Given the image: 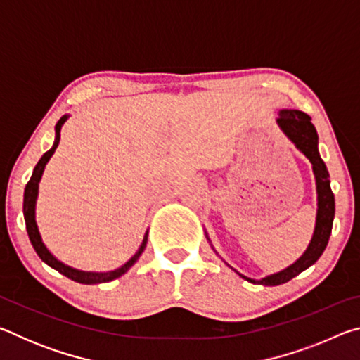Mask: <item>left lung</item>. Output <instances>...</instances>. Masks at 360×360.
Masks as SVG:
<instances>
[{
	"mask_svg": "<svg viewBox=\"0 0 360 360\" xmlns=\"http://www.w3.org/2000/svg\"><path fill=\"white\" fill-rule=\"evenodd\" d=\"M278 124L284 130L295 146L300 149L308 160L313 163V172L316 174V184H318V217H316V229L313 240L304 254L298 259L294 265H290L285 270L271 275L268 278L255 281V279H248L251 283H260L265 285H278L283 283H288L289 279L297 276L298 273L307 270L311 266L316 260L321 257L324 249L330 238L332 225H333V216H335V198L333 192L330 188V181H328V172L326 168V163L322 162L318 152V133H316L314 125L311 124V117L302 111H295V109H283L279 112Z\"/></svg>",
	"mask_w": 360,
	"mask_h": 360,
	"instance_id": "left-lung-1",
	"label": "left lung"
}]
</instances>
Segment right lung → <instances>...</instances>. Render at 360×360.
I'll return each mask as SVG.
<instances>
[{
	"instance_id": "add662e5",
	"label": "right lung",
	"mask_w": 360,
	"mask_h": 360,
	"mask_svg": "<svg viewBox=\"0 0 360 360\" xmlns=\"http://www.w3.org/2000/svg\"><path fill=\"white\" fill-rule=\"evenodd\" d=\"M68 119V115H63L62 119L57 122L56 125V143H53V148L51 150H47L44 155L41 157V160L36 163V167L33 169V174L30 181L27 182V187H25V192H23V217H25V225H27V231H28V238L32 241V245L34 248L36 254L39 255L42 262H46L49 266L56 268L57 271L62 273L66 278L72 279V281L76 283H81V284H98V283H108V281H112V279L119 278L124 275V273L129 270V268L135 264L138 260L139 255L144 251L146 248V243H148V233L144 235V240H143V245L141 248L138 249V252L133 255V257L127 262L125 265H122L120 268L114 271H108V273H89V271H79L75 270V268H71L68 265L62 264V262H58L53 255L47 251V248L44 246V243L41 240V235L38 231V225H36L34 221V202H36V197H38V184H39V179L42 176V172H44V167L46 163L49 162V158L52 157L53 152H56L57 146L60 143V133H62V127Z\"/></svg>"
}]
</instances>
